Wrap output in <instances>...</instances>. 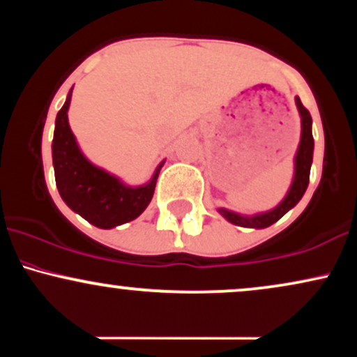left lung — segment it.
<instances>
[{
  "mask_svg": "<svg viewBox=\"0 0 357 357\" xmlns=\"http://www.w3.org/2000/svg\"><path fill=\"white\" fill-rule=\"evenodd\" d=\"M296 105L301 116V142H298L296 158H294V178L287 191L285 198L277 204L272 210L257 213V215H240V213L227 210V208H218V213L225 220L236 227L245 228H267L278 221L287 211L292 210L296 204L301 202L302 196L309 186L310 166H312V154H314V137H312V117L307 110L298 97H296Z\"/></svg>",
  "mask_w": 357,
  "mask_h": 357,
  "instance_id": "8db88e82",
  "label": "left lung"
}]
</instances>
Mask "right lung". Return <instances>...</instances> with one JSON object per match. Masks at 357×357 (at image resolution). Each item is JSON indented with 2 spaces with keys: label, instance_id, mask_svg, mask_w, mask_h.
<instances>
[{
  "label": "right lung",
  "instance_id": "right-lung-1",
  "mask_svg": "<svg viewBox=\"0 0 357 357\" xmlns=\"http://www.w3.org/2000/svg\"><path fill=\"white\" fill-rule=\"evenodd\" d=\"M70 100L72 89L63 107L56 114L52 142L53 169L61 199L72 211L104 230L136 220L153 199L155 181L165 161L159 162L153 178L141 186H129L117 176L92 165L80 151L68 126Z\"/></svg>",
  "mask_w": 357,
  "mask_h": 357
}]
</instances>
